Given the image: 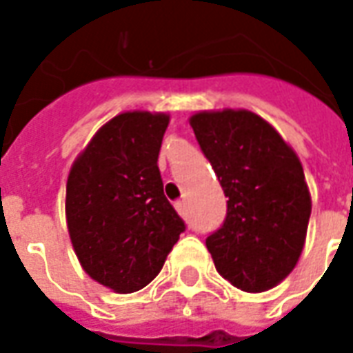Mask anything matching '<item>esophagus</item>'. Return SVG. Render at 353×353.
Returning <instances> with one entry per match:
<instances>
[{
    "label": "esophagus",
    "mask_w": 353,
    "mask_h": 353,
    "mask_svg": "<svg viewBox=\"0 0 353 353\" xmlns=\"http://www.w3.org/2000/svg\"><path fill=\"white\" fill-rule=\"evenodd\" d=\"M174 206H176V210L179 212L181 216H183V214H185V202L183 201H177L176 204H174Z\"/></svg>",
    "instance_id": "obj_1"
}]
</instances>
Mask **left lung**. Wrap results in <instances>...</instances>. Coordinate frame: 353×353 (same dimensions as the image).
<instances>
[{
  "label": "left lung",
  "instance_id": "8db88e82",
  "mask_svg": "<svg viewBox=\"0 0 353 353\" xmlns=\"http://www.w3.org/2000/svg\"><path fill=\"white\" fill-rule=\"evenodd\" d=\"M189 122L228 196L221 228L206 236L216 270L245 292L273 288L294 270L312 214L296 152L250 110L199 112Z\"/></svg>",
  "mask_w": 353,
  "mask_h": 353
}]
</instances>
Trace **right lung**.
<instances>
[{
  "instance_id": "add662e5",
  "label": "right lung",
  "mask_w": 353,
  "mask_h": 353,
  "mask_svg": "<svg viewBox=\"0 0 353 353\" xmlns=\"http://www.w3.org/2000/svg\"><path fill=\"white\" fill-rule=\"evenodd\" d=\"M170 117L124 112L101 128L66 181V223L83 271L120 294L147 287L185 231L159 170Z\"/></svg>"
}]
</instances>
